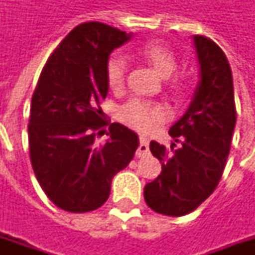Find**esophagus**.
Returning <instances> with one entry per match:
<instances>
[{"instance_id":"34e87169","label":"esophagus","mask_w":255,"mask_h":255,"mask_svg":"<svg viewBox=\"0 0 255 255\" xmlns=\"http://www.w3.org/2000/svg\"><path fill=\"white\" fill-rule=\"evenodd\" d=\"M149 139H147V136H144V135H140L139 136V147L136 150V157L143 158L146 155H149Z\"/></svg>"}]
</instances>
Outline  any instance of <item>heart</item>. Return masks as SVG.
Masks as SVG:
<instances>
[{
	"label": "heart",
	"mask_w": 255,
	"mask_h": 255,
	"mask_svg": "<svg viewBox=\"0 0 255 255\" xmlns=\"http://www.w3.org/2000/svg\"><path fill=\"white\" fill-rule=\"evenodd\" d=\"M139 57L151 64L157 69L161 76L168 78L176 71L177 60L171 49L160 42H146L136 50ZM126 61L120 56H112L106 63V82L112 91H120L124 86L126 79ZM172 86L176 90H180V80L175 79ZM164 108L155 102L144 100L140 97L129 98L119 108V119L120 122L127 124L139 131L149 129L154 123L160 122L164 117Z\"/></svg>",
	"instance_id": "obj_1"
}]
</instances>
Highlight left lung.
<instances>
[{"label":"left lung","mask_w":255,"mask_h":255,"mask_svg":"<svg viewBox=\"0 0 255 255\" xmlns=\"http://www.w3.org/2000/svg\"><path fill=\"white\" fill-rule=\"evenodd\" d=\"M201 80L187 112L169 129L176 143L166 149L150 142L162 164L158 177L144 186V201L164 216L179 217L210 197L223 176L236 123L232 72L221 47L210 38L194 36Z\"/></svg>","instance_id":"left-lung-1"}]
</instances>
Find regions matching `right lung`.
I'll use <instances>...</instances> for the list:
<instances>
[{
	"label": "right lung",
	"instance_id": "1",
	"mask_svg": "<svg viewBox=\"0 0 255 255\" xmlns=\"http://www.w3.org/2000/svg\"><path fill=\"white\" fill-rule=\"evenodd\" d=\"M129 38L100 21L76 25L47 58L32 94V169L47 198L67 212L101 208L138 147V135L119 123L109 126L106 143H97L108 126L101 109L109 89L106 63Z\"/></svg>",
	"mask_w": 255,
	"mask_h": 255
}]
</instances>
